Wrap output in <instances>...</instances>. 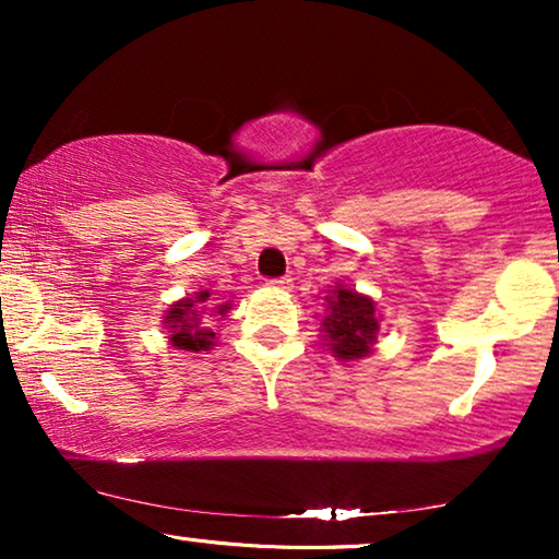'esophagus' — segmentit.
I'll use <instances>...</instances> for the list:
<instances>
[{
	"label": "esophagus",
	"instance_id": "esophagus-1",
	"mask_svg": "<svg viewBox=\"0 0 559 559\" xmlns=\"http://www.w3.org/2000/svg\"><path fill=\"white\" fill-rule=\"evenodd\" d=\"M266 285L274 289H293V277H272L266 280Z\"/></svg>",
	"mask_w": 559,
	"mask_h": 559
}]
</instances>
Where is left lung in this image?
<instances>
[{"label": "left lung", "mask_w": 559, "mask_h": 559, "mask_svg": "<svg viewBox=\"0 0 559 559\" xmlns=\"http://www.w3.org/2000/svg\"><path fill=\"white\" fill-rule=\"evenodd\" d=\"M325 300L328 318L323 320V328L333 354L343 361L371 354L379 331L373 300L346 287H335L333 297H325Z\"/></svg>", "instance_id": "8db88e82"}]
</instances>
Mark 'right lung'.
<instances>
[{
    "label": "right lung",
    "instance_id": "add662e5",
    "mask_svg": "<svg viewBox=\"0 0 559 559\" xmlns=\"http://www.w3.org/2000/svg\"><path fill=\"white\" fill-rule=\"evenodd\" d=\"M211 293H198L195 297H188V300L175 302L170 310H167L165 323L170 328V343L180 350H209L213 346V331H209L203 323L209 318H203V302L209 300ZM228 305H218V312L224 316Z\"/></svg>",
    "mask_w": 559,
    "mask_h": 559
}]
</instances>
